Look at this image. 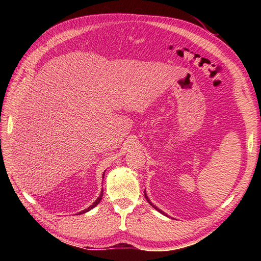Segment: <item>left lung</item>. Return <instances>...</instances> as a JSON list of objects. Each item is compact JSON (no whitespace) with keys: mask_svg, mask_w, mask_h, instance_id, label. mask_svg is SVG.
Here are the masks:
<instances>
[{"mask_svg":"<svg viewBox=\"0 0 261 261\" xmlns=\"http://www.w3.org/2000/svg\"><path fill=\"white\" fill-rule=\"evenodd\" d=\"M145 197H146V199H147V201H148V203H149V204H150V205H152V207H154V208H156V210L158 211V212H160V213H163L164 215H166V214H165V213L163 212V211H160V210H159V208H158L157 206H154V205H153V204H152V203H151L150 201H149V198H148V196L146 195V193H145Z\"/></svg>","mask_w":261,"mask_h":261,"instance_id":"1","label":"left lung"}]
</instances>
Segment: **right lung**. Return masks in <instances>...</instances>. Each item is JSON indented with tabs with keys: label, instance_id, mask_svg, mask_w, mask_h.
<instances>
[{
	"label": "right lung",
	"instance_id": "obj_1",
	"mask_svg": "<svg viewBox=\"0 0 261 261\" xmlns=\"http://www.w3.org/2000/svg\"><path fill=\"white\" fill-rule=\"evenodd\" d=\"M103 177H104V174H103ZM102 196H103V191L101 192V194H99V196L97 197V199H96V201L95 202H94L92 205H91V206L90 207H87L86 210H84V211H82V212H80L79 214H82V213H85V212H88V211H90V210H92V208H94V207H95L96 206V205L99 203V201H101V199H102Z\"/></svg>",
	"mask_w": 261,
	"mask_h": 261
}]
</instances>
